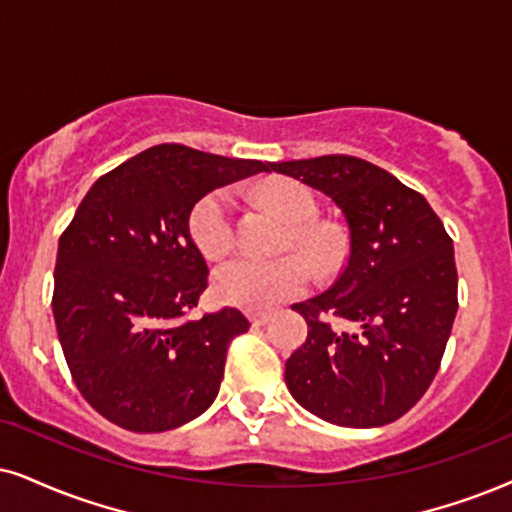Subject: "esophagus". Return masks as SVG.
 Wrapping results in <instances>:
<instances>
[{
    "mask_svg": "<svg viewBox=\"0 0 512 512\" xmlns=\"http://www.w3.org/2000/svg\"><path fill=\"white\" fill-rule=\"evenodd\" d=\"M250 321H252V326H267V323L271 321V314H267V312H252L250 314Z\"/></svg>",
    "mask_w": 512,
    "mask_h": 512,
    "instance_id": "esophagus-1",
    "label": "esophagus"
}]
</instances>
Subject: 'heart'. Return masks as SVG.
Masks as SVG:
<instances>
[{
  "mask_svg": "<svg viewBox=\"0 0 512 512\" xmlns=\"http://www.w3.org/2000/svg\"><path fill=\"white\" fill-rule=\"evenodd\" d=\"M264 200L288 224H293V241L319 264H328L338 252L331 231L312 222L319 215V203L307 186L297 181H274L262 191ZM189 229L193 243L208 260H219L236 243L234 198L229 189H215L203 196L191 210ZM312 283V267L297 255L278 260L236 257L222 264L212 276V295L222 304L243 309H269L302 295Z\"/></svg>",
  "mask_w": 512,
  "mask_h": 512,
  "instance_id": "1",
  "label": "heart"
}]
</instances>
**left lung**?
<instances>
[{
  "label": "left lung",
  "mask_w": 512,
  "mask_h": 512,
  "mask_svg": "<svg viewBox=\"0 0 512 512\" xmlns=\"http://www.w3.org/2000/svg\"><path fill=\"white\" fill-rule=\"evenodd\" d=\"M338 205L349 252L326 293L293 304L307 342L286 361L302 409L342 428H380L428 390L458 312L454 243L420 193L352 155L274 163ZM358 326L335 334L322 316Z\"/></svg>",
  "instance_id": "obj_1"
}]
</instances>
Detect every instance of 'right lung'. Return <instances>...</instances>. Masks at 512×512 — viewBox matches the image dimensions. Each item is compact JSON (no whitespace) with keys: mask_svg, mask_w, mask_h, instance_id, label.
<instances>
[{"mask_svg":"<svg viewBox=\"0 0 512 512\" xmlns=\"http://www.w3.org/2000/svg\"><path fill=\"white\" fill-rule=\"evenodd\" d=\"M274 163L179 144L146 148L94 181L58 241L54 319L82 397L132 432H165L208 411L226 349L250 323L234 307L181 321L208 288L193 205Z\"/></svg>","mask_w":512,"mask_h":512,"instance_id":"obj_1","label":"right lung"}]
</instances>
